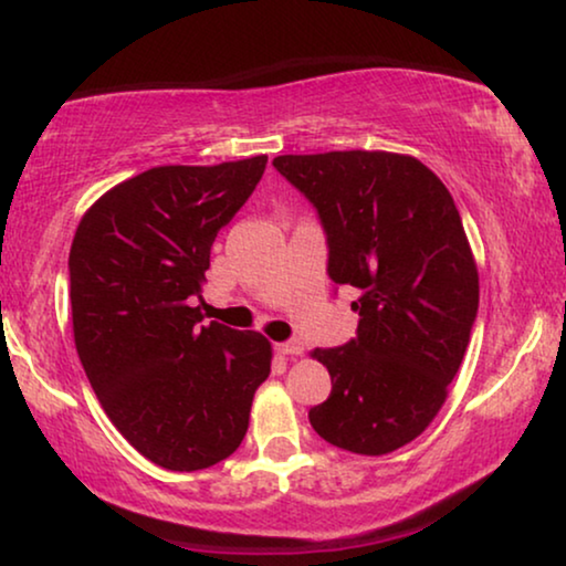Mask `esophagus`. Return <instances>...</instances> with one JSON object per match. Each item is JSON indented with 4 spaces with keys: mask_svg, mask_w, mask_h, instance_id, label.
Here are the masks:
<instances>
[{
    "mask_svg": "<svg viewBox=\"0 0 566 566\" xmlns=\"http://www.w3.org/2000/svg\"><path fill=\"white\" fill-rule=\"evenodd\" d=\"M277 347V353H283V355H301L304 353V343H301V339H285V343H277L275 345Z\"/></svg>",
    "mask_w": 566,
    "mask_h": 566,
    "instance_id": "esophagus-1",
    "label": "esophagus"
}]
</instances>
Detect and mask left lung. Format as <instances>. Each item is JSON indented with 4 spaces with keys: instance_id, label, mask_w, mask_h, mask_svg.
Wrapping results in <instances>:
<instances>
[{
    "instance_id": "obj_1",
    "label": "left lung",
    "mask_w": 566,
    "mask_h": 566,
    "mask_svg": "<svg viewBox=\"0 0 566 566\" xmlns=\"http://www.w3.org/2000/svg\"><path fill=\"white\" fill-rule=\"evenodd\" d=\"M273 167L319 213L332 281L360 293L358 335L312 353L332 394L308 422L350 453L397 451L440 412L476 322L479 273L459 208L407 154H285Z\"/></svg>"
}]
</instances>
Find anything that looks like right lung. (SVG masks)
Here are the masks:
<instances>
[{"mask_svg": "<svg viewBox=\"0 0 566 566\" xmlns=\"http://www.w3.org/2000/svg\"><path fill=\"white\" fill-rule=\"evenodd\" d=\"M268 157L213 167H151L107 190L69 252L74 345L99 405L151 463L198 471L244 440L270 374L260 332L203 324L200 285L219 231Z\"/></svg>", "mask_w": 566, "mask_h": 566, "instance_id": "right-lung-1", "label": "right lung"}]
</instances>
